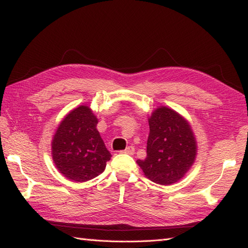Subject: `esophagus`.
Instances as JSON below:
<instances>
[{
	"label": "esophagus",
	"mask_w": 248,
	"mask_h": 248,
	"mask_svg": "<svg viewBox=\"0 0 248 248\" xmlns=\"http://www.w3.org/2000/svg\"><path fill=\"white\" fill-rule=\"evenodd\" d=\"M121 154H125V155H133L134 154V147H132V146H129L128 148H125L124 150H123V151H120Z\"/></svg>",
	"instance_id": "1"
}]
</instances>
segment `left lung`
Here are the masks:
<instances>
[{"label": "left lung", "mask_w": 248, "mask_h": 248, "mask_svg": "<svg viewBox=\"0 0 248 248\" xmlns=\"http://www.w3.org/2000/svg\"><path fill=\"white\" fill-rule=\"evenodd\" d=\"M147 156L138 160L152 182L170 186L186 176L197 155V143L188 121L167 107L156 108L148 118Z\"/></svg>", "instance_id": "8db88e82"}]
</instances>
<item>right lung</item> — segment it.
Returning a JSON list of instances; mask_svg holds the SVG:
<instances>
[{
	"label": "right lung",
	"instance_id": "obj_1",
	"mask_svg": "<svg viewBox=\"0 0 248 248\" xmlns=\"http://www.w3.org/2000/svg\"><path fill=\"white\" fill-rule=\"evenodd\" d=\"M98 118L87 105L68 113L52 140V159L62 176L85 182L102 173L112 155L97 130Z\"/></svg>",
	"mask_w": 248,
	"mask_h": 248
}]
</instances>
